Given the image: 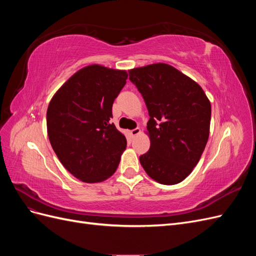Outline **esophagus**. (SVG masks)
<instances>
[{"instance_id": "34e87169", "label": "esophagus", "mask_w": 256, "mask_h": 256, "mask_svg": "<svg viewBox=\"0 0 256 256\" xmlns=\"http://www.w3.org/2000/svg\"><path fill=\"white\" fill-rule=\"evenodd\" d=\"M140 134H141V129L140 128H136V129H132V130L130 131V134H131V136H132V138L138 136Z\"/></svg>"}]
</instances>
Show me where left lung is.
<instances>
[{
	"mask_svg": "<svg viewBox=\"0 0 256 256\" xmlns=\"http://www.w3.org/2000/svg\"><path fill=\"white\" fill-rule=\"evenodd\" d=\"M129 79L141 92L150 120V150L140 157L145 172L162 184L188 177L205 150L212 106L203 88L166 63L130 69Z\"/></svg>",
	"mask_w": 256,
	"mask_h": 256,
	"instance_id": "left-lung-1",
	"label": "left lung"
}]
</instances>
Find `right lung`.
<instances>
[{"instance_id": "right-lung-1", "label": "right lung", "mask_w": 256, "mask_h": 256, "mask_svg": "<svg viewBox=\"0 0 256 256\" xmlns=\"http://www.w3.org/2000/svg\"><path fill=\"white\" fill-rule=\"evenodd\" d=\"M127 78L126 70L88 65L51 99L47 110L51 146L60 164L81 182H104L120 164L127 141L110 120L114 99Z\"/></svg>"}]
</instances>
